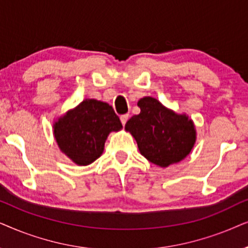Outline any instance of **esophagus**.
<instances>
[{
    "label": "esophagus",
    "mask_w": 248,
    "mask_h": 248,
    "mask_svg": "<svg viewBox=\"0 0 248 248\" xmlns=\"http://www.w3.org/2000/svg\"><path fill=\"white\" fill-rule=\"evenodd\" d=\"M128 118H129V115H128V114H122L121 117H120L121 124H124H124H126V122H127V120H128Z\"/></svg>",
    "instance_id": "34e87169"
}]
</instances>
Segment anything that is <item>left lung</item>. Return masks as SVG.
<instances>
[{"instance_id":"obj_1","label":"left lung","mask_w":248,"mask_h":248,"mask_svg":"<svg viewBox=\"0 0 248 248\" xmlns=\"http://www.w3.org/2000/svg\"><path fill=\"white\" fill-rule=\"evenodd\" d=\"M137 105L140 113L133 115L124 129L136 140L140 154L162 168L184 160L196 141L191 119L176 113L151 96L140 98Z\"/></svg>"}]
</instances>
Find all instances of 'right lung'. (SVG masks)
Listing matches in <instances>:
<instances>
[{"label":"right lung","mask_w":248,"mask_h":248,"mask_svg":"<svg viewBox=\"0 0 248 248\" xmlns=\"http://www.w3.org/2000/svg\"><path fill=\"white\" fill-rule=\"evenodd\" d=\"M121 129L113 108L94 98L84 100L53 124L59 148L78 166L93 163L103 153L108 134Z\"/></svg>","instance_id":"obj_1"}]
</instances>
